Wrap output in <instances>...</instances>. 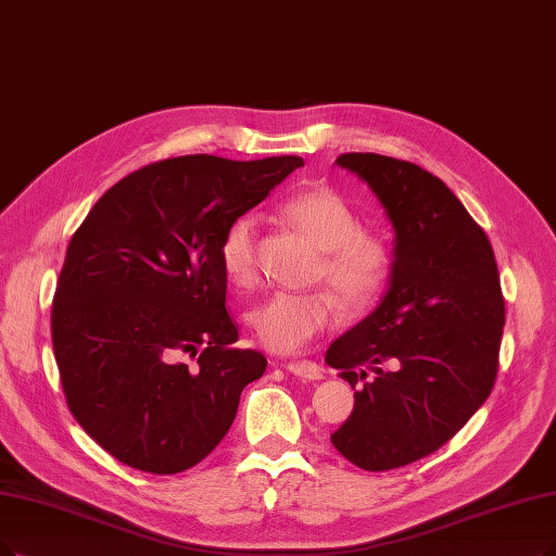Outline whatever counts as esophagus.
I'll use <instances>...</instances> for the list:
<instances>
[{
	"instance_id": "1",
	"label": "esophagus",
	"mask_w": 556,
	"mask_h": 556,
	"mask_svg": "<svg viewBox=\"0 0 556 556\" xmlns=\"http://www.w3.org/2000/svg\"><path fill=\"white\" fill-rule=\"evenodd\" d=\"M287 371L299 376V379H305V381H321L326 376V369L317 363H309V361H290L282 365Z\"/></svg>"
}]
</instances>
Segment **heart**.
Segmentation results:
<instances>
[{
    "label": "heart",
    "instance_id": "obj_1",
    "mask_svg": "<svg viewBox=\"0 0 556 556\" xmlns=\"http://www.w3.org/2000/svg\"><path fill=\"white\" fill-rule=\"evenodd\" d=\"M278 216L321 251L317 278L326 280L351 307H363L381 294L392 274L390 243L361 230V216L328 187L287 195ZM255 218L237 216L218 243V262L237 287H251L257 276ZM340 319V305L330 292H274L249 315L257 340L276 353H294Z\"/></svg>",
    "mask_w": 556,
    "mask_h": 556
}]
</instances>
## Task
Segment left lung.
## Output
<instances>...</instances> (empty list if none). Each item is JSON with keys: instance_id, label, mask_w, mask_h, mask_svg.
I'll return each mask as SVG.
<instances>
[{"instance_id": "8db88e82", "label": "left lung", "mask_w": 556, "mask_h": 556, "mask_svg": "<svg viewBox=\"0 0 556 556\" xmlns=\"http://www.w3.org/2000/svg\"><path fill=\"white\" fill-rule=\"evenodd\" d=\"M336 164L379 198L394 260L381 303L326 351L353 388L374 374L330 442L358 468L383 472L440 450L491 394L504 296L491 241L440 177L374 152Z\"/></svg>"}]
</instances>
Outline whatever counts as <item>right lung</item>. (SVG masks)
<instances>
[{"label": "right lung", "mask_w": 556, "mask_h": 556, "mask_svg": "<svg viewBox=\"0 0 556 556\" xmlns=\"http://www.w3.org/2000/svg\"><path fill=\"white\" fill-rule=\"evenodd\" d=\"M301 157L187 154L111 187L71 239L52 344L71 413L102 450L150 475L201 463L266 358L235 349L218 243Z\"/></svg>", "instance_id": "obj_1"}]
</instances>
